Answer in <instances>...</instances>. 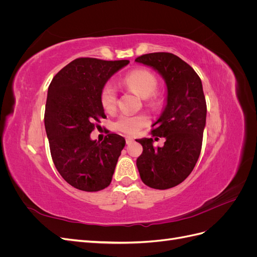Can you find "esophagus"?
Masks as SVG:
<instances>
[{
	"mask_svg": "<svg viewBox=\"0 0 257 257\" xmlns=\"http://www.w3.org/2000/svg\"><path fill=\"white\" fill-rule=\"evenodd\" d=\"M125 142H126L127 145H130V144H132V143L134 142V138L132 137V136H126V137H125Z\"/></svg>",
	"mask_w": 257,
	"mask_h": 257,
	"instance_id": "obj_1",
	"label": "esophagus"
}]
</instances>
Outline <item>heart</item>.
Segmentation results:
<instances>
[{"mask_svg":"<svg viewBox=\"0 0 257 257\" xmlns=\"http://www.w3.org/2000/svg\"><path fill=\"white\" fill-rule=\"evenodd\" d=\"M123 83L133 89L139 96L147 98L151 96L157 89L158 80L152 73L146 69H137L126 75L123 79ZM100 103L107 111L114 109L116 104V89L111 82L106 83L103 87L100 92ZM148 123H149V118L146 114H122L115 121L114 126L125 134H136Z\"/></svg>","mask_w":257,"mask_h":257,"instance_id":"b5f03b06","label":"heart"}]
</instances>
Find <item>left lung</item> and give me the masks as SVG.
<instances>
[{
  "label": "left lung",
  "mask_w": 257,
  "mask_h": 257,
  "mask_svg": "<svg viewBox=\"0 0 257 257\" xmlns=\"http://www.w3.org/2000/svg\"><path fill=\"white\" fill-rule=\"evenodd\" d=\"M135 62L154 69L166 85L165 105L152 124V135L166 142L154 149L152 138L136 139L143 146L136 165L146 185L174 188L192 173L200 154L207 115L203 84L195 71L173 53H148Z\"/></svg>",
  "instance_id": "left-lung-1"
}]
</instances>
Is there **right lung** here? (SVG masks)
<instances>
[{"mask_svg":"<svg viewBox=\"0 0 257 257\" xmlns=\"http://www.w3.org/2000/svg\"><path fill=\"white\" fill-rule=\"evenodd\" d=\"M127 60L79 58L53 77L48 88L45 128L54 166L74 188L100 191L110 184L116 162L125 146L118 134L92 141L95 123L106 118L100 92Z\"/></svg>","mask_w":257,"mask_h":257,"instance_id":"right-lung-1","label":"right lung"}]
</instances>
